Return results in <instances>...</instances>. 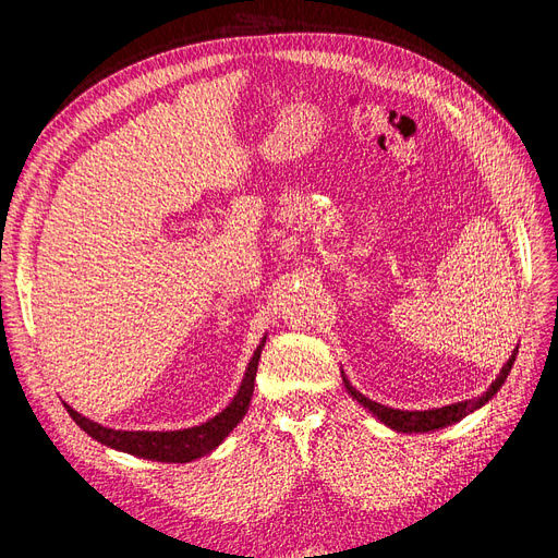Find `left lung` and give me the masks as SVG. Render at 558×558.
Masks as SVG:
<instances>
[{
  "label": "left lung",
  "instance_id": "obj_1",
  "mask_svg": "<svg viewBox=\"0 0 558 558\" xmlns=\"http://www.w3.org/2000/svg\"><path fill=\"white\" fill-rule=\"evenodd\" d=\"M517 351H519V347L514 349L510 361L502 365V369H500V375L496 377V381L486 388L484 396H480V398H475V400H463V402L445 404V408H437V410L408 412V410L386 408V404H379V402H375V400L365 398L363 393H359L356 388H353V386L349 384V379H347L344 375H342V379H344V386H347V391L351 393V398L359 400L365 410L373 412V414L381 421V424H386L388 428H393V430H398V433H430V430H440V428H445V426L456 424V421H461L463 416H468L470 412L480 410L482 404H486L488 400H492V398L500 391V386L505 384V379H508L510 369H512V365H514V359H517Z\"/></svg>",
  "mask_w": 558,
  "mask_h": 558
}]
</instances>
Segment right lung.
<instances>
[{"mask_svg": "<svg viewBox=\"0 0 558 558\" xmlns=\"http://www.w3.org/2000/svg\"><path fill=\"white\" fill-rule=\"evenodd\" d=\"M265 347V337L258 344V349L253 351V359L248 361L246 375L242 379V386L238 396L232 398L228 408L209 418L207 424L195 426V428H183V430H113L107 426H99L95 421L81 416L76 410H72L70 404H64L66 412L76 421V424L86 430L93 440L102 442L111 449L125 451L132 456H140V459L148 461H162V463H189L199 459L209 451H214L218 445H221L230 430L240 424L244 418L248 402L253 396V381H256V369L260 361V351Z\"/></svg>", "mask_w": 558, "mask_h": 558, "instance_id": "1", "label": "right lung"}]
</instances>
